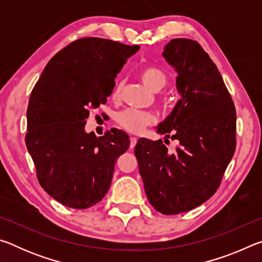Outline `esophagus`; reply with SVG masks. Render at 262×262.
I'll list each match as a JSON object with an SVG mask.
<instances>
[{
	"label": "esophagus",
	"instance_id": "34e87169",
	"mask_svg": "<svg viewBox=\"0 0 262 262\" xmlns=\"http://www.w3.org/2000/svg\"><path fill=\"white\" fill-rule=\"evenodd\" d=\"M136 143H137V139L136 137H134V136H132L130 137V144H129V147H130V149H133L136 145Z\"/></svg>",
	"mask_w": 262,
	"mask_h": 262
}]
</instances>
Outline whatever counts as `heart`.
<instances>
[{"label":"heart","instance_id":"heart-1","mask_svg":"<svg viewBox=\"0 0 262 262\" xmlns=\"http://www.w3.org/2000/svg\"><path fill=\"white\" fill-rule=\"evenodd\" d=\"M140 77L142 82L149 90L157 92L165 86L167 82L166 75L157 67H145L141 70ZM120 84L114 88L112 92V98L118 99L120 97ZM118 125L123 129L133 133V134H139L147 126L152 125L156 122V117L150 112L139 111L134 108H127L119 112L115 117Z\"/></svg>","mask_w":262,"mask_h":262}]
</instances>
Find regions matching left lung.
Segmentation results:
<instances>
[{
	"label": "left lung",
	"mask_w": 262,
	"mask_h": 262,
	"mask_svg": "<svg viewBox=\"0 0 262 262\" xmlns=\"http://www.w3.org/2000/svg\"><path fill=\"white\" fill-rule=\"evenodd\" d=\"M163 56L178 73L181 98L157 130L172 134L179 145L168 154L162 140L140 139L135 156L150 205L176 215L202 205L220 187L236 150L237 117L219 69L200 43L172 39Z\"/></svg>",
	"instance_id": "1"
}]
</instances>
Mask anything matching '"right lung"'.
Listing matches in <instances>:
<instances>
[{
	"label": "right lung",
	"instance_id": "1",
	"mask_svg": "<svg viewBox=\"0 0 262 262\" xmlns=\"http://www.w3.org/2000/svg\"><path fill=\"white\" fill-rule=\"evenodd\" d=\"M139 46L81 38L57 52L31 92L25 143L41 187L63 206L85 209L110 188L117 159L129 137L112 128L84 130L91 108L105 104L118 73Z\"/></svg>",
	"mask_w": 262,
	"mask_h": 262
}]
</instances>
